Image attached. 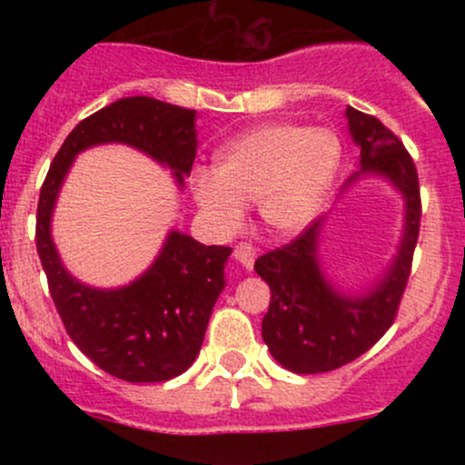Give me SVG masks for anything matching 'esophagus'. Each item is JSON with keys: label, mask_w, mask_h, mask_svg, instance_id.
<instances>
[{"label": "esophagus", "mask_w": 465, "mask_h": 465, "mask_svg": "<svg viewBox=\"0 0 465 465\" xmlns=\"http://www.w3.org/2000/svg\"><path fill=\"white\" fill-rule=\"evenodd\" d=\"M233 258L238 260L240 264L244 266V269H251L253 266V260H255V249L251 247L249 242H238L236 249H233Z\"/></svg>", "instance_id": "1"}]
</instances>
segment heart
<instances>
[{
  "label": "heart",
  "mask_w": 465,
  "mask_h": 465,
  "mask_svg": "<svg viewBox=\"0 0 465 465\" xmlns=\"http://www.w3.org/2000/svg\"><path fill=\"white\" fill-rule=\"evenodd\" d=\"M339 162L341 142L330 129L271 122L229 142L216 157V174L196 173L192 192L221 232L238 227L244 205L255 201L264 225L292 233L317 214Z\"/></svg>",
  "instance_id": "heart-1"
}]
</instances>
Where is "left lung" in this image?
Here are the masks:
<instances>
[{
	"mask_svg": "<svg viewBox=\"0 0 465 465\" xmlns=\"http://www.w3.org/2000/svg\"><path fill=\"white\" fill-rule=\"evenodd\" d=\"M351 140L361 148V174H382L404 196L407 218L398 255L385 277L362 295H345L325 280L317 260L322 223H312L284 247L255 260L271 288L262 339L273 359L295 373H323L348 365L381 341L391 328L407 288L420 236V181L404 143L378 117L348 106Z\"/></svg>",
	"mask_w": 465,
	"mask_h": 465,
	"instance_id": "1",
	"label": "left lung"
}]
</instances>
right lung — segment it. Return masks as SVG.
<instances>
[{"label":"right lung","instance_id":"obj_1","mask_svg":"<svg viewBox=\"0 0 465 465\" xmlns=\"http://www.w3.org/2000/svg\"><path fill=\"white\" fill-rule=\"evenodd\" d=\"M194 109L133 95L78 122L41 185L36 251L69 339L100 370L126 382H163L199 356L212 308L225 288L229 247H205L170 232L154 264L129 286L100 291L80 284L58 258L50 223L69 165L98 143H129L168 165L183 185L196 157Z\"/></svg>","mask_w":465,"mask_h":465}]
</instances>
